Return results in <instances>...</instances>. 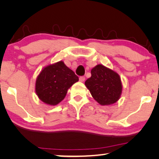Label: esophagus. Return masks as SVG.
Returning <instances> with one entry per match:
<instances>
[{"label": "esophagus", "mask_w": 159, "mask_h": 159, "mask_svg": "<svg viewBox=\"0 0 159 159\" xmlns=\"http://www.w3.org/2000/svg\"><path fill=\"white\" fill-rule=\"evenodd\" d=\"M84 80H85V77H84V76H82V77H80V82H84Z\"/></svg>", "instance_id": "esophagus-1"}]
</instances>
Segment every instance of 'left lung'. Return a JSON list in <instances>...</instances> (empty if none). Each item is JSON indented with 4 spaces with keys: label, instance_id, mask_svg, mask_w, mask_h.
I'll return each instance as SVG.
<instances>
[{
    "label": "left lung",
    "instance_id": "obj_1",
    "mask_svg": "<svg viewBox=\"0 0 159 159\" xmlns=\"http://www.w3.org/2000/svg\"><path fill=\"white\" fill-rule=\"evenodd\" d=\"M93 98L101 106L118 101L122 91L119 75L111 69L98 64L91 70V77L84 82Z\"/></svg>",
    "mask_w": 159,
    "mask_h": 159
}]
</instances>
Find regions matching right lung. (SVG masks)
I'll use <instances>...</instances> for the list:
<instances>
[{
	"instance_id": "right-lung-1",
	"label": "right lung",
	"mask_w": 159,
	"mask_h": 159,
	"mask_svg": "<svg viewBox=\"0 0 159 159\" xmlns=\"http://www.w3.org/2000/svg\"><path fill=\"white\" fill-rule=\"evenodd\" d=\"M79 80L75 72L63 61L49 65L41 71L37 78L35 91L45 103L57 105L66 96L67 90Z\"/></svg>"
}]
</instances>
